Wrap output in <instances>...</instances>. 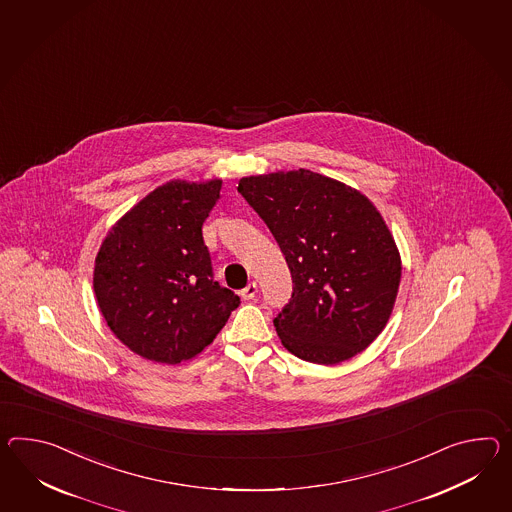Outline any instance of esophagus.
Returning <instances> with one entry per match:
<instances>
[{"instance_id":"esophagus-1","label":"esophagus","mask_w":512,"mask_h":512,"mask_svg":"<svg viewBox=\"0 0 512 512\" xmlns=\"http://www.w3.org/2000/svg\"><path fill=\"white\" fill-rule=\"evenodd\" d=\"M257 292H259L257 283H255V281H251L248 287L242 288V290H240V296H242V300H253V298L257 296Z\"/></svg>"}]
</instances>
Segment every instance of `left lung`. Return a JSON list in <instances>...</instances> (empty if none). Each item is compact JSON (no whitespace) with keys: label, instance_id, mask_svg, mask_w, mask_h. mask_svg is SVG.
Masks as SVG:
<instances>
[{"label":"left lung","instance_id":"left-lung-1","mask_svg":"<svg viewBox=\"0 0 512 512\" xmlns=\"http://www.w3.org/2000/svg\"><path fill=\"white\" fill-rule=\"evenodd\" d=\"M238 192L272 231L292 274V298L274 320L301 361L338 364L385 329L401 257L381 212L361 190L311 170L250 175Z\"/></svg>","mask_w":512,"mask_h":512}]
</instances>
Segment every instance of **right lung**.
Segmentation results:
<instances>
[{
	"instance_id": "add662e5",
	"label": "right lung",
	"mask_w": 512,
	"mask_h": 512,
	"mask_svg": "<svg viewBox=\"0 0 512 512\" xmlns=\"http://www.w3.org/2000/svg\"><path fill=\"white\" fill-rule=\"evenodd\" d=\"M222 179H174L138 201L109 229L94 264V294L114 337L163 364L194 359L240 303L212 279L201 227Z\"/></svg>"
}]
</instances>
